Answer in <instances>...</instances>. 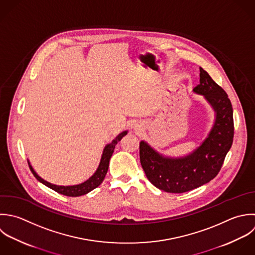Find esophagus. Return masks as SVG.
<instances>
[{
    "mask_svg": "<svg viewBox=\"0 0 255 255\" xmlns=\"http://www.w3.org/2000/svg\"><path fill=\"white\" fill-rule=\"evenodd\" d=\"M139 128H140L139 124H135V129H139Z\"/></svg>",
    "mask_w": 255,
    "mask_h": 255,
    "instance_id": "esophagus-1",
    "label": "esophagus"
}]
</instances>
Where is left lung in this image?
Masks as SVG:
<instances>
[{"label":"left lung","instance_id":"left-lung-1","mask_svg":"<svg viewBox=\"0 0 255 255\" xmlns=\"http://www.w3.org/2000/svg\"><path fill=\"white\" fill-rule=\"evenodd\" d=\"M200 84L193 91L203 95L215 111L208 135L192 153L183 157L164 156L146 141L140 142V162L148 180L158 189L181 194L212 181L220 172L234 141V111L226 91L200 67Z\"/></svg>","mask_w":255,"mask_h":255}]
</instances>
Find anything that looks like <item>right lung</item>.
Returning <instances> with one entry per match:
<instances>
[{
    "label": "right lung",
    "instance_id": "add662e5",
    "mask_svg": "<svg viewBox=\"0 0 255 255\" xmlns=\"http://www.w3.org/2000/svg\"><path fill=\"white\" fill-rule=\"evenodd\" d=\"M127 133H128V131H123L114 140H112L111 143L107 144L104 147L103 153H102V156H101V159H100L99 166H98L97 170L95 171V173L88 180H86L85 182H83L81 184H78V185H73V186H57V185L50 184V183L44 181L43 179H41L35 173V171L31 167V165H30L28 160H27V163H28V166H29V169H30L31 173L36 178V180L38 182H40L41 184H43L44 186L48 187L49 189L57 192L58 194H61V195L67 196V197L83 196V195L88 194L89 192H91L95 188H97L103 182V180H104V178H105V176L107 174L108 167H109V161H110V158H111V156H112V154L114 152L115 146L125 135H127Z\"/></svg>",
    "mask_w": 255,
    "mask_h": 255
}]
</instances>
